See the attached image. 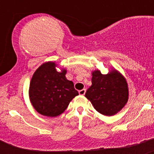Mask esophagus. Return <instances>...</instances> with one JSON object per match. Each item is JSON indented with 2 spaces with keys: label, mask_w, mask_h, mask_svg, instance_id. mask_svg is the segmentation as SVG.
<instances>
[{
  "label": "esophagus",
  "mask_w": 154,
  "mask_h": 154,
  "mask_svg": "<svg viewBox=\"0 0 154 154\" xmlns=\"http://www.w3.org/2000/svg\"><path fill=\"white\" fill-rule=\"evenodd\" d=\"M85 91H86V89H82V90L79 91V95H82V96H84V95H85Z\"/></svg>",
  "instance_id": "1"
}]
</instances>
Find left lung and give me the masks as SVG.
<instances>
[{
	"mask_svg": "<svg viewBox=\"0 0 154 154\" xmlns=\"http://www.w3.org/2000/svg\"><path fill=\"white\" fill-rule=\"evenodd\" d=\"M92 75V85L87 89L85 97L99 113L115 115L128 101L129 92L126 79L116 70L107 75L96 70Z\"/></svg>",
	"mask_w": 154,
	"mask_h": 154,
	"instance_id": "8db88e82",
	"label": "left lung"
}]
</instances>
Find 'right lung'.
Segmentation results:
<instances>
[{"instance_id": "obj_1", "label": "right lung", "mask_w": 154, "mask_h": 154, "mask_svg": "<svg viewBox=\"0 0 154 154\" xmlns=\"http://www.w3.org/2000/svg\"><path fill=\"white\" fill-rule=\"evenodd\" d=\"M55 62H45L35 71L29 86V97L37 112L48 117L60 115L78 96L74 84L65 78L66 70L58 72Z\"/></svg>"}]
</instances>
